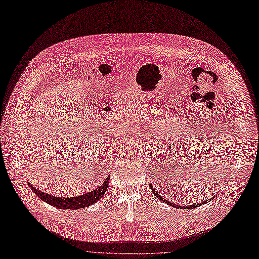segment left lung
Listing matches in <instances>:
<instances>
[{
	"label": "left lung",
	"instance_id": "left-lung-1",
	"mask_svg": "<svg viewBox=\"0 0 259 259\" xmlns=\"http://www.w3.org/2000/svg\"><path fill=\"white\" fill-rule=\"evenodd\" d=\"M149 186H150V189L152 190V193L155 195V197L157 198V199H160V200H162L163 202H165V203H167V204H169V205H171V206H174V207H176V208H180V209H189V208H195V207H198V206H200V205H202V204H204V203H206L207 201H211L212 199H213V197H217V195L216 196H213L212 198H210V199H208V200H205V201H203L202 202V203H198V204H193V205H188V206H183V205H178V204H174L172 202H169V201H167V200H165L164 198H162V196L160 195V194H157L156 193V190L153 188V186L151 185V184H149Z\"/></svg>",
	"mask_w": 259,
	"mask_h": 259
}]
</instances>
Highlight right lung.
<instances>
[{
	"label": "right lung",
	"instance_id": "add662e5",
	"mask_svg": "<svg viewBox=\"0 0 259 259\" xmlns=\"http://www.w3.org/2000/svg\"><path fill=\"white\" fill-rule=\"evenodd\" d=\"M109 180H110V177H108L103 182L102 185L95 188L94 190H92V192H90L85 195L71 197V198L55 197L50 194L40 192V190L36 189V187H33L29 183H28V186L41 200H43L44 202H47V203H49L55 207L62 208V209H79V208H83V207L92 205L93 203H95V202H97L98 200L103 198V196L106 194V190L108 188Z\"/></svg>",
	"mask_w": 259,
	"mask_h": 259
}]
</instances>
